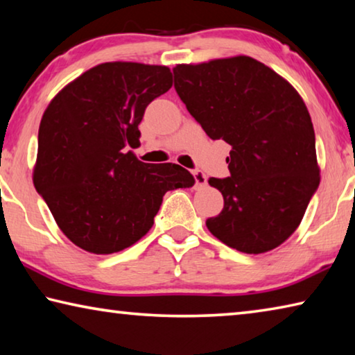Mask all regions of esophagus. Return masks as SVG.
Wrapping results in <instances>:
<instances>
[{
	"label": "esophagus",
	"mask_w": 355,
	"mask_h": 355,
	"mask_svg": "<svg viewBox=\"0 0 355 355\" xmlns=\"http://www.w3.org/2000/svg\"><path fill=\"white\" fill-rule=\"evenodd\" d=\"M194 173V180H196V184L197 186H200V188H203V186H207V175L205 173H203L202 171H194L192 172Z\"/></svg>",
	"instance_id": "1"
}]
</instances>
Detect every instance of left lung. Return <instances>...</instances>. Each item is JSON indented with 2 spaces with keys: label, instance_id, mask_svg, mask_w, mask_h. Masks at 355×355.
<instances>
[{
  "label": "left lung",
  "instance_id": "obj_1",
  "mask_svg": "<svg viewBox=\"0 0 355 355\" xmlns=\"http://www.w3.org/2000/svg\"><path fill=\"white\" fill-rule=\"evenodd\" d=\"M175 91L211 139L230 144V177L209 178L224 208L207 219L213 235L244 254L286 241L320 186L315 130L285 78L249 56L178 64Z\"/></svg>",
  "mask_w": 355,
  "mask_h": 355
}]
</instances>
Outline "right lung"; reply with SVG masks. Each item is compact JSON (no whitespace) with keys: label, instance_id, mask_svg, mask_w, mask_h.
<instances>
[{"label":"right lung","instance_id":"right-lung-1","mask_svg":"<svg viewBox=\"0 0 355 355\" xmlns=\"http://www.w3.org/2000/svg\"><path fill=\"white\" fill-rule=\"evenodd\" d=\"M171 87L166 65L105 62L67 84L45 110L34 186L83 250L130 248L152 228L167 191L196 183L182 166L142 163L128 150L139 146L146 107Z\"/></svg>","mask_w":355,"mask_h":355}]
</instances>
